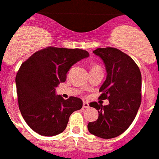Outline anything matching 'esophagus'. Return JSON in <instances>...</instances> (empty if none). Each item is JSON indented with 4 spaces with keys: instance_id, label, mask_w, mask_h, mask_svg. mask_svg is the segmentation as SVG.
<instances>
[{
    "instance_id": "1",
    "label": "esophagus",
    "mask_w": 159,
    "mask_h": 159,
    "mask_svg": "<svg viewBox=\"0 0 159 159\" xmlns=\"http://www.w3.org/2000/svg\"><path fill=\"white\" fill-rule=\"evenodd\" d=\"M82 106H83V108H89V104L87 102H83Z\"/></svg>"
}]
</instances>
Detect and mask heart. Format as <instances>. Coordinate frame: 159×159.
<instances>
[{
  "instance_id": "obj_1",
  "label": "heart",
  "mask_w": 159,
  "mask_h": 159,
  "mask_svg": "<svg viewBox=\"0 0 159 159\" xmlns=\"http://www.w3.org/2000/svg\"><path fill=\"white\" fill-rule=\"evenodd\" d=\"M98 67H98V66H93L92 69H95V68H98Z\"/></svg>"
}]
</instances>
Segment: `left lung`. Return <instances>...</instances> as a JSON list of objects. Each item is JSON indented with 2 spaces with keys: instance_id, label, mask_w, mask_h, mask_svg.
Wrapping results in <instances>:
<instances>
[{
  "instance_id": "8db88e82",
  "label": "left lung",
  "mask_w": 159,
  "mask_h": 159,
  "mask_svg": "<svg viewBox=\"0 0 159 159\" xmlns=\"http://www.w3.org/2000/svg\"><path fill=\"white\" fill-rule=\"evenodd\" d=\"M106 66L107 77L100 88L101 100H109L102 106L91 102L90 106L98 110L99 116L87 125L91 134L102 139H112L123 134L135 118L141 104L142 77L136 62L118 48H97Z\"/></svg>"
}]
</instances>
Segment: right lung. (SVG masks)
<instances>
[{
	"label": "right lung",
	"instance_id": "add662e5",
	"mask_svg": "<svg viewBox=\"0 0 159 159\" xmlns=\"http://www.w3.org/2000/svg\"><path fill=\"white\" fill-rule=\"evenodd\" d=\"M88 52L79 48L47 47L32 54L21 64L16 77L19 108L30 127L39 134L62 133L72 112L82 107V100H64L55 95V87L66 81L70 67Z\"/></svg>",
	"mask_w": 159,
	"mask_h": 159
}]
</instances>
